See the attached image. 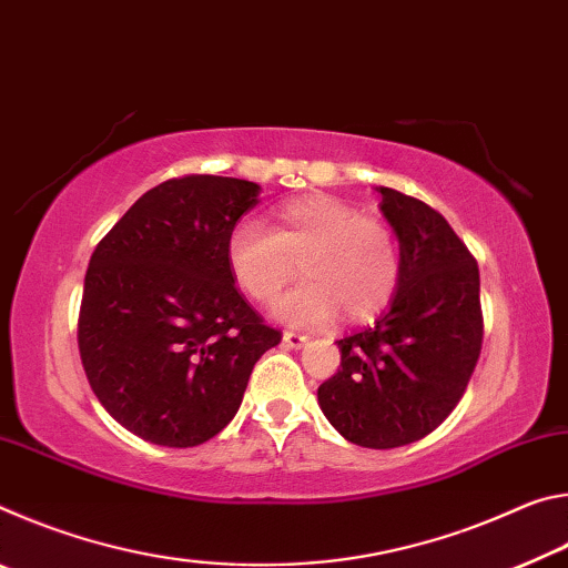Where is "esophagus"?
Instances as JSON below:
<instances>
[{
  "label": "esophagus",
  "mask_w": 568,
  "mask_h": 568,
  "mask_svg": "<svg viewBox=\"0 0 568 568\" xmlns=\"http://www.w3.org/2000/svg\"><path fill=\"white\" fill-rule=\"evenodd\" d=\"M283 343L287 345V348H301V345L307 343V335H301L295 331H285L283 333Z\"/></svg>",
  "instance_id": "esophagus-1"
}]
</instances>
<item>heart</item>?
I'll return each mask as SVG.
<instances>
[{
  "instance_id": "b5f03b06",
  "label": "heart",
  "mask_w": 568,
  "mask_h": 568,
  "mask_svg": "<svg viewBox=\"0 0 568 568\" xmlns=\"http://www.w3.org/2000/svg\"><path fill=\"white\" fill-rule=\"evenodd\" d=\"M235 283L257 303H273L297 273L307 281L277 311L297 325L338 313L368 321L398 291L400 255L390 227L333 195H305L275 210L271 227L240 220L225 243Z\"/></svg>"
}]
</instances>
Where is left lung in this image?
<instances>
[{
	"mask_svg": "<svg viewBox=\"0 0 568 568\" xmlns=\"http://www.w3.org/2000/svg\"><path fill=\"white\" fill-rule=\"evenodd\" d=\"M400 243V281L376 325L338 341L341 368L318 388L325 418L363 448H398L444 423L464 398L484 343L480 277L446 217L378 187Z\"/></svg>",
	"mask_w": 568,
	"mask_h": 568,
	"instance_id": "8db88e82",
	"label": "left lung"
}]
</instances>
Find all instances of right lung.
Returning <instances> with one entry per match:
<instances>
[{"mask_svg": "<svg viewBox=\"0 0 568 568\" xmlns=\"http://www.w3.org/2000/svg\"><path fill=\"white\" fill-rule=\"evenodd\" d=\"M257 192L237 178L165 180L94 247L77 345L94 396L142 440L187 448L217 436L283 338L240 295L225 257Z\"/></svg>", "mask_w": 568, "mask_h": 568, "instance_id": "1", "label": "right lung"}]
</instances>
